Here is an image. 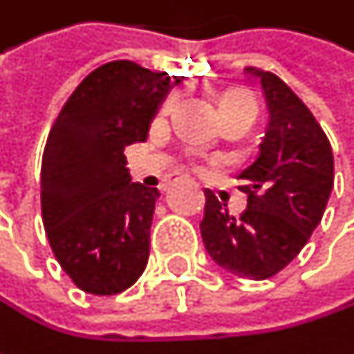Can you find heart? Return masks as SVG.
Segmentation results:
<instances>
[{
  "instance_id": "obj_1",
  "label": "heart",
  "mask_w": 354,
  "mask_h": 354,
  "mask_svg": "<svg viewBox=\"0 0 354 354\" xmlns=\"http://www.w3.org/2000/svg\"><path fill=\"white\" fill-rule=\"evenodd\" d=\"M172 104H174V98H168L164 104H162V108H160V114H166L170 108H172ZM227 104H252L248 98H244L242 94H227L223 100H221V106H227Z\"/></svg>"
}]
</instances>
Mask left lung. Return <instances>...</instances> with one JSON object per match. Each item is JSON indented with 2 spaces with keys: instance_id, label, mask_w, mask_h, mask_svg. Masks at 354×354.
I'll list each match as a JSON object with an SVG mask.
<instances>
[{
  "instance_id": "1",
  "label": "left lung",
  "mask_w": 354,
  "mask_h": 354,
  "mask_svg": "<svg viewBox=\"0 0 354 354\" xmlns=\"http://www.w3.org/2000/svg\"><path fill=\"white\" fill-rule=\"evenodd\" d=\"M246 73L260 82L270 114L256 162L238 176L248 209L236 219L205 190L201 236L221 268L262 281L283 270L318 227L334 186V158L319 122L281 77L256 67Z\"/></svg>"
}]
</instances>
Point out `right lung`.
<instances>
[{
	"label": "right lung",
	"instance_id": "obj_1",
	"mask_svg": "<svg viewBox=\"0 0 354 354\" xmlns=\"http://www.w3.org/2000/svg\"><path fill=\"white\" fill-rule=\"evenodd\" d=\"M176 84V75L110 61L75 88L50 127L40 168L42 223L61 268L86 293H122L145 270L160 192L131 182L124 147L147 139Z\"/></svg>",
	"mask_w": 354,
	"mask_h": 354
}]
</instances>
